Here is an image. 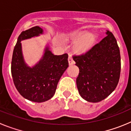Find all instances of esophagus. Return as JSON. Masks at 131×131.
Segmentation results:
<instances>
[{"instance_id": "34e87169", "label": "esophagus", "mask_w": 131, "mask_h": 131, "mask_svg": "<svg viewBox=\"0 0 131 131\" xmlns=\"http://www.w3.org/2000/svg\"><path fill=\"white\" fill-rule=\"evenodd\" d=\"M68 62H69V65H73L75 63V62H74V60H73L71 56H69V57H68Z\"/></svg>"}]
</instances>
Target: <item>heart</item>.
Masks as SVG:
<instances>
[{"instance_id": "1", "label": "heart", "mask_w": 131, "mask_h": 131, "mask_svg": "<svg viewBox=\"0 0 131 131\" xmlns=\"http://www.w3.org/2000/svg\"><path fill=\"white\" fill-rule=\"evenodd\" d=\"M71 39L77 41L74 46L75 50L78 53H83L93 46L96 41V37L92 33L86 34L84 31H80L73 33L71 35Z\"/></svg>"}]
</instances>
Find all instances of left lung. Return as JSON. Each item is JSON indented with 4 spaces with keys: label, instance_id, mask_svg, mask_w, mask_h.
<instances>
[{
    "label": "left lung",
    "instance_id": "left-lung-1",
    "mask_svg": "<svg viewBox=\"0 0 131 131\" xmlns=\"http://www.w3.org/2000/svg\"><path fill=\"white\" fill-rule=\"evenodd\" d=\"M84 54L73 56L79 69L76 79L79 93L85 100L98 102L116 88L121 73V56L112 32Z\"/></svg>",
    "mask_w": 131,
    "mask_h": 131
}]
</instances>
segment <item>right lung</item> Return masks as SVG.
Here are the masks:
<instances>
[{
	"instance_id": "add662e5",
	"label": "right lung",
	"mask_w": 131,
	"mask_h": 131,
	"mask_svg": "<svg viewBox=\"0 0 131 131\" xmlns=\"http://www.w3.org/2000/svg\"><path fill=\"white\" fill-rule=\"evenodd\" d=\"M43 30L35 26L22 31L18 37L12 59V79L19 93L35 102H43L55 94L60 77L69 66L68 54L54 55L47 47L45 54L35 66L29 67L24 60L21 41L42 34Z\"/></svg>"
}]
</instances>
